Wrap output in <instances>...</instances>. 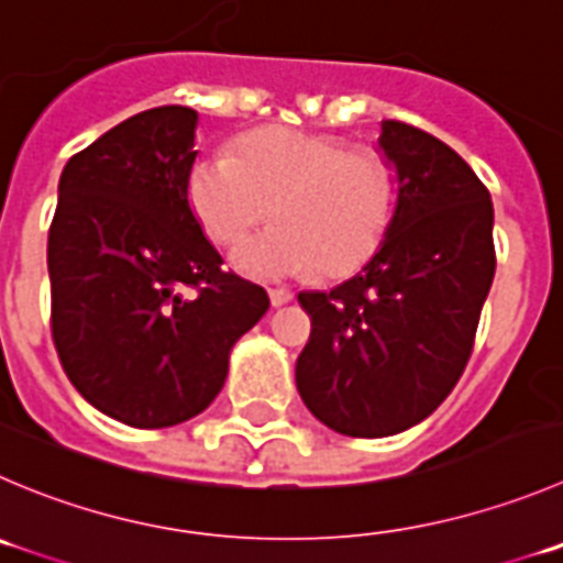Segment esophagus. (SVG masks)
I'll return each mask as SVG.
<instances>
[{"label":"esophagus","mask_w":563,"mask_h":563,"mask_svg":"<svg viewBox=\"0 0 563 563\" xmlns=\"http://www.w3.org/2000/svg\"><path fill=\"white\" fill-rule=\"evenodd\" d=\"M273 307H285V303L292 301V292L285 290V287H276V290H267Z\"/></svg>","instance_id":"34e87169"}]
</instances>
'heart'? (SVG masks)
I'll return each mask as SVG.
<instances>
[{"mask_svg":"<svg viewBox=\"0 0 563 563\" xmlns=\"http://www.w3.org/2000/svg\"><path fill=\"white\" fill-rule=\"evenodd\" d=\"M185 198L218 245L240 243L273 210L278 223L232 254L243 276L282 282L320 271L342 278L382 249L395 212V174L376 148L271 126L240 137L234 152L192 157Z\"/></svg>","mask_w":563,"mask_h":563,"instance_id":"heart-1","label":"heart"}]
</instances>
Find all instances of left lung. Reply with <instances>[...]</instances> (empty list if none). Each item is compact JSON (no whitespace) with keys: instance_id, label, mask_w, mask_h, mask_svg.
<instances>
[{"instance_id":"8db88e82","label":"left lung","mask_w":563,"mask_h":563,"mask_svg":"<svg viewBox=\"0 0 563 563\" xmlns=\"http://www.w3.org/2000/svg\"><path fill=\"white\" fill-rule=\"evenodd\" d=\"M378 154L395 170L382 249L329 292H301L312 334L296 384L307 409L345 437H393L456 387L495 278V210L451 146L382 121Z\"/></svg>"}]
</instances>
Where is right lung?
Here are the masks:
<instances>
[{"mask_svg": "<svg viewBox=\"0 0 563 563\" xmlns=\"http://www.w3.org/2000/svg\"><path fill=\"white\" fill-rule=\"evenodd\" d=\"M198 112L154 107L74 154L49 229L52 336L101 415L168 428L221 393L234 342L271 301L221 271L185 198Z\"/></svg>", "mask_w": 563, "mask_h": 563, "instance_id": "add662e5", "label": "right lung"}]
</instances>
